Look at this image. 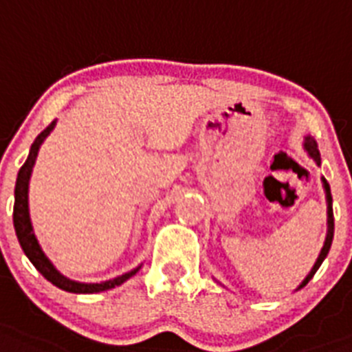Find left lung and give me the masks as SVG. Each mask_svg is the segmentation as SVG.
<instances>
[{"label":"left lung","instance_id":"1","mask_svg":"<svg viewBox=\"0 0 352 352\" xmlns=\"http://www.w3.org/2000/svg\"><path fill=\"white\" fill-rule=\"evenodd\" d=\"M305 150H307V153H309L313 159H315V162L320 166V151H318V144H316V141L313 139V137H305V142H304ZM324 181V190H325V197H327V224H329V231H327V239H325V244L324 248H322V253H320L318 260H316L315 267L311 270V273L307 275V278L300 284V287H304L307 282H309L311 278H313V275H315L316 271H318V267L322 265V262H324V258L327 256V253H329L331 250V242H333V233H334V217H333V197H331V188L329 184H327V181L325 179H322ZM298 287V289H300Z\"/></svg>","mask_w":352,"mask_h":352}]
</instances>
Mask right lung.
Wrapping results in <instances>:
<instances>
[{"instance_id": "right-lung-1", "label": "right lung", "mask_w": 352, "mask_h": 352, "mask_svg": "<svg viewBox=\"0 0 352 352\" xmlns=\"http://www.w3.org/2000/svg\"><path fill=\"white\" fill-rule=\"evenodd\" d=\"M56 126V121H52L45 130L36 137V141L32 142L30 146V153H28L27 161L21 166L18 173V181H16V190H14V228H16V235H18V241L21 244L25 255L28 256V260L36 265V270L41 273L48 282H52L54 285H57L59 289L68 291V293H101V291L111 289L116 285H121L122 282H126L130 276H133L139 271V267L130 273H124L122 276H117L113 280H108V282H102V284H81V282H74V280L63 276L59 271L52 265V262L45 256V253L41 251L39 244H37V239L32 231V224H30V215H28V181H30V175H32L34 162H36L37 151L41 142L47 139V135Z\"/></svg>"}]
</instances>
